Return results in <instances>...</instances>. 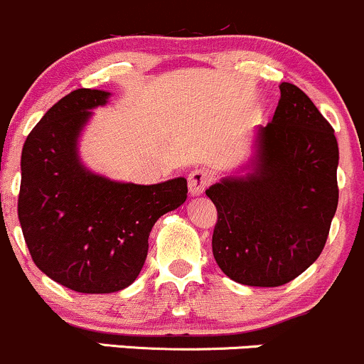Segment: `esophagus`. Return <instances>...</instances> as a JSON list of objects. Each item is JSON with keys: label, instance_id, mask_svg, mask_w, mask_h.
Here are the masks:
<instances>
[{"label": "esophagus", "instance_id": "34e87169", "mask_svg": "<svg viewBox=\"0 0 364 364\" xmlns=\"http://www.w3.org/2000/svg\"><path fill=\"white\" fill-rule=\"evenodd\" d=\"M211 183V175L206 168H196L189 173V193L191 196H199L206 191Z\"/></svg>", "mask_w": 364, "mask_h": 364}]
</instances>
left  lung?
<instances>
[{"mask_svg":"<svg viewBox=\"0 0 364 364\" xmlns=\"http://www.w3.org/2000/svg\"><path fill=\"white\" fill-rule=\"evenodd\" d=\"M338 146L332 125L297 85L282 82L255 156L206 191L218 211L213 256L228 279L279 287L323 251L337 211Z\"/></svg>","mask_w":364,"mask_h":364,"instance_id":"1","label":"left lung"}]
</instances>
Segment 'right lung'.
<instances>
[{
	"label": "right lung",
	"mask_w": 364,
	"mask_h": 364,
	"mask_svg": "<svg viewBox=\"0 0 364 364\" xmlns=\"http://www.w3.org/2000/svg\"><path fill=\"white\" fill-rule=\"evenodd\" d=\"M112 94L77 89L53 105L22 149L18 220L36 267L82 294L129 287L144 267L156 220L187 199V181L139 186L94 173L79 139Z\"/></svg>",
	"instance_id": "obj_1"
}]
</instances>
